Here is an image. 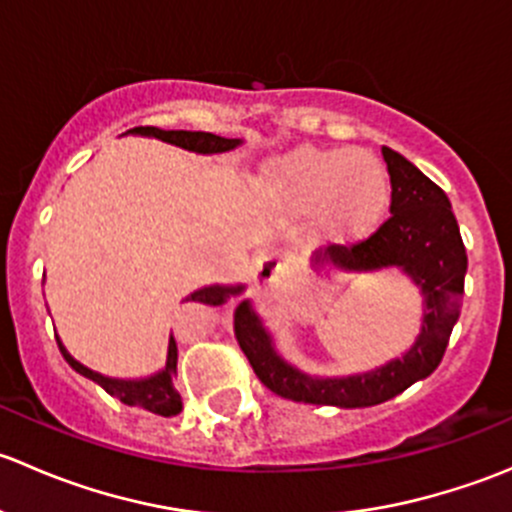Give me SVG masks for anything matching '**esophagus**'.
Instances as JSON below:
<instances>
[{
    "label": "esophagus",
    "instance_id": "34e87169",
    "mask_svg": "<svg viewBox=\"0 0 512 512\" xmlns=\"http://www.w3.org/2000/svg\"><path fill=\"white\" fill-rule=\"evenodd\" d=\"M285 272V262H282L280 252H260L255 260V270H252V280L257 289H267L277 285Z\"/></svg>",
    "mask_w": 512,
    "mask_h": 512
}]
</instances>
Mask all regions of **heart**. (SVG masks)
<instances>
[{
  "label": "heart",
  "mask_w": 512,
  "mask_h": 512,
  "mask_svg": "<svg viewBox=\"0 0 512 512\" xmlns=\"http://www.w3.org/2000/svg\"><path fill=\"white\" fill-rule=\"evenodd\" d=\"M265 190L292 215H314L317 235L352 247L384 223L391 183L384 163L364 148H299L265 170Z\"/></svg>",
  "instance_id": "obj_1"
}]
</instances>
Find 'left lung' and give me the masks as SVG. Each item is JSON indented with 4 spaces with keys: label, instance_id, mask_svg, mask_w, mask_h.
I'll return each mask as SVG.
<instances>
[{
    "label": "left lung",
    "instance_id": "left-lung-1",
    "mask_svg": "<svg viewBox=\"0 0 512 512\" xmlns=\"http://www.w3.org/2000/svg\"><path fill=\"white\" fill-rule=\"evenodd\" d=\"M381 156L391 178V218L352 250L339 245L317 250L312 267L317 272L334 267L344 275L399 270L421 294V329L404 354L376 369L349 376H312L280 354L260 314L250 302H242L235 312L237 342L257 379L282 399L337 409L384 404L436 371L461 317L468 257L451 203L401 153L384 146Z\"/></svg>",
    "mask_w": 512,
    "mask_h": 512
}]
</instances>
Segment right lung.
<instances>
[{
	"label": "right lung",
	"instance_id": "add662e5",
	"mask_svg": "<svg viewBox=\"0 0 512 512\" xmlns=\"http://www.w3.org/2000/svg\"><path fill=\"white\" fill-rule=\"evenodd\" d=\"M146 136V138H158V141L170 143V146H178L183 151L198 153V156H215V153H227L235 151L237 146H242V138H223L215 136V133L205 131H163L156 126H138L126 131V136ZM245 292V285H208L200 287L195 292H190L185 297V302H200V304H225L230 297H240ZM61 354H64L66 364L76 371V374L86 376L94 384L101 386L106 394H111L113 399H118L126 406H141V409L151 411L158 416H175L183 411V399H180L178 389L173 384L175 366H178V344H175L173 334L168 339V356H165L163 369H158L156 374L143 376V379H116V376H106L101 371L89 369L81 361H76L69 354V349L61 344V339L56 337Z\"/></svg>",
	"mask_w": 512,
	"mask_h": 512
}]
</instances>
